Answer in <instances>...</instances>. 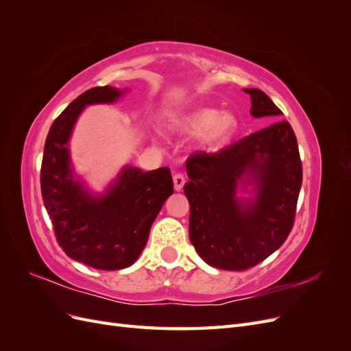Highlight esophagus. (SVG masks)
<instances>
[{"label": "esophagus", "instance_id": "esophagus-1", "mask_svg": "<svg viewBox=\"0 0 351 351\" xmlns=\"http://www.w3.org/2000/svg\"><path fill=\"white\" fill-rule=\"evenodd\" d=\"M173 182H174V189L177 190V192H180V190L183 189V186L186 183V178H184V176L182 173H174Z\"/></svg>", "mask_w": 351, "mask_h": 351}]
</instances>
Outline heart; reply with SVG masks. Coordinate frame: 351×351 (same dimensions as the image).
Instances as JSON below:
<instances>
[{
    "mask_svg": "<svg viewBox=\"0 0 351 351\" xmlns=\"http://www.w3.org/2000/svg\"><path fill=\"white\" fill-rule=\"evenodd\" d=\"M236 119L230 112H221L215 108H199L184 115L180 120V129L202 136V143L208 147H215L224 142L236 129Z\"/></svg>",
    "mask_w": 351,
    "mask_h": 351,
    "instance_id": "b5f03b06",
    "label": "heart"
}]
</instances>
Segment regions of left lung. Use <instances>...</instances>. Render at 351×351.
I'll use <instances>...</instances> for the list:
<instances>
[{
  "label": "left lung",
  "instance_id": "1",
  "mask_svg": "<svg viewBox=\"0 0 351 351\" xmlns=\"http://www.w3.org/2000/svg\"><path fill=\"white\" fill-rule=\"evenodd\" d=\"M250 95L254 119L274 121L219 152H196L186 161L189 236L214 268L244 271L282 246L294 224L302 187V161L289 121L265 92ZM254 193L240 198L239 189Z\"/></svg>",
  "mask_w": 351,
  "mask_h": 351
}]
</instances>
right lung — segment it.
Listing matches in <instances>:
<instances>
[{"label":"right lung","instance_id":"1","mask_svg":"<svg viewBox=\"0 0 351 351\" xmlns=\"http://www.w3.org/2000/svg\"><path fill=\"white\" fill-rule=\"evenodd\" d=\"M125 89L92 88L52 123L40 168L44 205L69 258L102 271L129 268L145 249L164 202L174 193L168 167L142 171L124 167L104 193H92L74 174L69 142L88 105L112 104Z\"/></svg>","mask_w":351,"mask_h":351}]
</instances>
